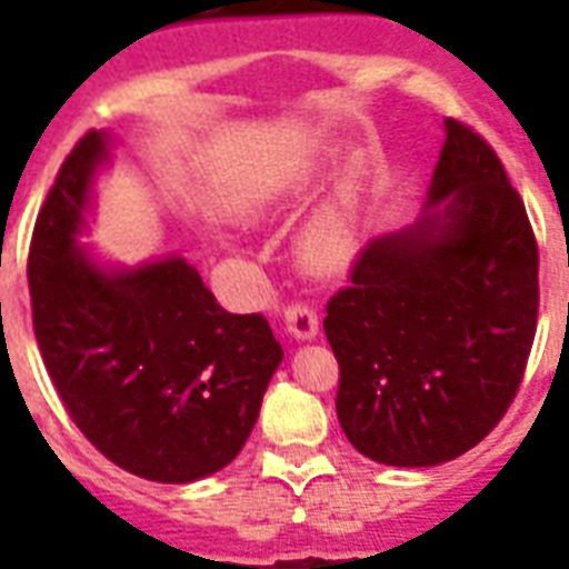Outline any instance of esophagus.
I'll list each match as a JSON object with an SVG mask.
<instances>
[{"label": "esophagus", "instance_id": "34e87169", "mask_svg": "<svg viewBox=\"0 0 569 569\" xmlns=\"http://www.w3.org/2000/svg\"><path fill=\"white\" fill-rule=\"evenodd\" d=\"M283 325L295 339H312L319 333V316L307 303H289L283 310Z\"/></svg>", "mask_w": 569, "mask_h": 569}]
</instances>
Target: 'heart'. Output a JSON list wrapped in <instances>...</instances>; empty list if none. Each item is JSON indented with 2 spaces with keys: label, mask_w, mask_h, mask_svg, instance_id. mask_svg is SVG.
Returning a JSON list of instances; mask_svg holds the SVG:
<instances>
[{
  "label": "heart",
  "mask_w": 569,
  "mask_h": 569,
  "mask_svg": "<svg viewBox=\"0 0 569 569\" xmlns=\"http://www.w3.org/2000/svg\"><path fill=\"white\" fill-rule=\"evenodd\" d=\"M351 248H355V230H351L348 194L316 214L298 239V253L316 271H337L339 266H346Z\"/></svg>",
  "instance_id": "obj_1"
}]
</instances>
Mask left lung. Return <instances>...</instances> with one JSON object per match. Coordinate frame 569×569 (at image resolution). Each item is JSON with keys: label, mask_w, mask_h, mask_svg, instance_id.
I'll list each match as a JSON object with an SVG mask.
<instances>
[{"label": "left lung", "mask_w": 569, "mask_h": 569, "mask_svg": "<svg viewBox=\"0 0 569 569\" xmlns=\"http://www.w3.org/2000/svg\"><path fill=\"white\" fill-rule=\"evenodd\" d=\"M428 206L360 250L325 316L339 425L387 467H437L485 440L538 330L529 214L493 147L460 120H446Z\"/></svg>", "instance_id": "left-lung-1"}]
</instances>
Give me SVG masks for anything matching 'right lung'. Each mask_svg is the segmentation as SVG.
<instances>
[{"label":"right lung","mask_w":569,"mask_h":569,"mask_svg":"<svg viewBox=\"0 0 569 569\" xmlns=\"http://www.w3.org/2000/svg\"><path fill=\"white\" fill-rule=\"evenodd\" d=\"M106 141L91 129L40 206L31 325L52 387L93 449L147 481L189 485L239 455L283 348L266 316L223 310L186 259L106 271L76 244Z\"/></svg>","instance_id":"1"}]
</instances>
